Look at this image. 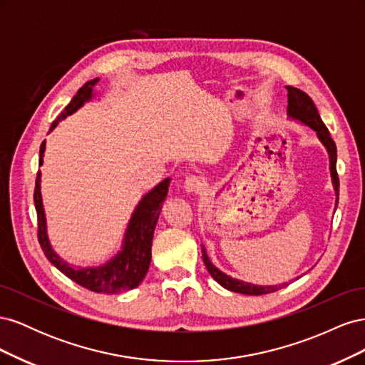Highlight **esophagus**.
<instances>
[{"mask_svg": "<svg viewBox=\"0 0 365 365\" xmlns=\"http://www.w3.org/2000/svg\"><path fill=\"white\" fill-rule=\"evenodd\" d=\"M202 181L197 178V176H193V175H190V176H187V178L184 180V190L187 192V193H196V192H200V190H202Z\"/></svg>", "mask_w": 365, "mask_h": 365, "instance_id": "34e87169", "label": "esophagus"}]
</instances>
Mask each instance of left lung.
<instances>
[{
    "instance_id": "obj_1",
    "label": "left lung",
    "mask_w": 365,
    "mask_h": 365,
    "mask_svg": "<svg viewBox=\"0 0 365 365\" xmlns=\"http://www.w3.org/2000/svg\"><path fill=\"white\" fill-rule=\"evenodd\" d=\"M286 90H288V117L292 118V120L302 121L303 125L314 129L317 132L318 140L322 141V145L326 148V150L329 153L330 176H332V184H334V189H335V193H336V205H338L339 178H338V173H336V146H335V141L332 140V137H330L329 129L323 123L322 117H319L318 109L314 105L312 98L309 97L306 93H303L302 90H298V88H294V86H286ZM202 259H204V264H205L207 271L210 272V275H212V277L220 286H222V288H225L231 292H239V294H245V295H263V294L279 291V289L284 288L286 284H288V283H283V284H272V286H259V284H252V283H248V282H244V280L230 277V275H227L225 272L217 269L215 264L210 262L204 247H202Z\"/></svg>"
}]
</instances>
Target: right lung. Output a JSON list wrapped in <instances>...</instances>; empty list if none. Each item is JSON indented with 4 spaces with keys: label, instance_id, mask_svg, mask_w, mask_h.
<instances>
[{
    "label": "right lung",
    "instance_id": "add662e5",
    "mask_svg": "<svg viewBox=\"0 0 365 365\" xmlns=\"http://www.w3.org/2000/svg\"><path fill=\"white\" fill-rule=\"evenodd\" d=\"M98 79L86 82L77 94L73 97V101L65 106L63 113L53 121L50 130L58 126L61 120L67 115L76 113L85 102L93 98V88ZM43 152H46V141H42L39 150V165L43 163ZM170 178H165L158 185L141 197V201L135 207L134 213L128 224L126 233L123 237V245L121 250L115 254L109 262L102 267L96 268H76L70 263L62 260L56 252L53 251L48 235H47V222H46V212L42 205V195H41V172L36 176L35 185V207L38 213V239L41 248L46 254V257L56 267L62 274L67 275L68 279L81 284L82 288L90 289L97 294H120L129 289H134L145 279V275L149 269L150 259H152V239L153 230L157 227L158 217L161 213L163 202L168 196Z\"/></svg>",
    "mask_w": 365,
    "mask_h": 365
}]
</instances>
